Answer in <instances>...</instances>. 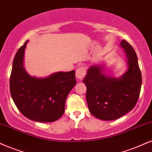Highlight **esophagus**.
<instances>
[{"label": "esophagus", "mask_w": 152, "mask_h": 152, "mask_svg": "<svg viewBox=\"0 0 152 152\" xmlns=\"http://www.w3.org/2000/svg\"><path fill=\"white\" fill-rule=\"evenodd\" d=\"M86 75V70L83 67H78L76 71V77L78 80H82Z\"/></svg>", "instance_id": "obj_1"}]
</instances>
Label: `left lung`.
I'll return each instance as SVG.
<instances>
[{
    "instance_id": "1",
    "label": "left lung",
    "mask_w": 152,
    "mask_h": 152,
    "mask_svg": "<svg viewBox=\"0 0 152 152\" xmlns=\"http://www.w3.org/2000/svg\"><path fill=\"white\" fill-rule=\"evenodd\" d=\"M127 57L128 69L118 78L104 73L102 64L92 65L83 81L87 87L88 109L96 118L104 121L117 119L131 111L141 90L142 74L137 55L125 40L120 43Z\"/></svg>"
}]
</instances>
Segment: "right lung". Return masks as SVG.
Returning <instances> with one entry per match:
<instances>
[{
    "label": "right lung",
    "instance_id": "1",
    "mask_svg": "<svg viewBox=\"0 0 152 152\" xmlns=\"http://www.w3.org/2000/svg\"><path fill=\"white\" fill-rule=\"evenodd\" d=\"M27 42L18 50L13 60L11 96L17 109L30 120L55 121L64 114L67 96L76 83L75 71L56 72L45 78L30 76L24 67Z\"/></svg>",
    "mask_w": 152,
    "mask_h": 152
}]
</instances>
